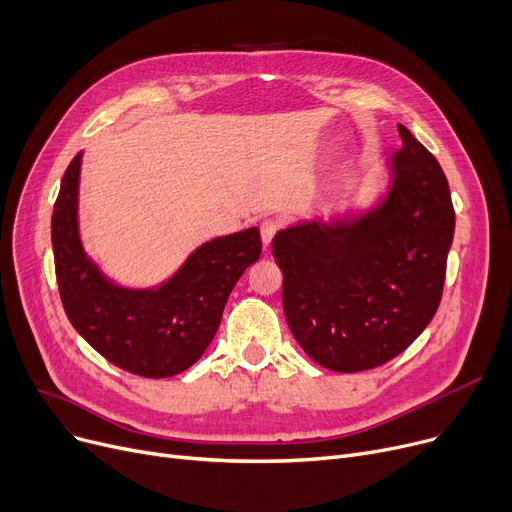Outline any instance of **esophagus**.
<instances>
[{"instance_id":"34e87169","label":"esophagus","mask_w":512,"mask_h":512,"mask_svg":"<svg viewBox=\"0 0 512 512\" xmlns=\"http://www.w3.org/2000/svg\"><path fill=\"white\" fill-rule=\"evenodd\" d=\"M280 230V224L276 220H263L259 226L261 232V240H263V247H270V242L274 240L276 232Z\"/></svg>"}]
</instances>
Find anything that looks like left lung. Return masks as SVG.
Segmentation results:
<instances>
[{
	"label": "left lung",
	"mask_w": 512,
	"mask_h": 512,
	"mask_svg": "<svg viewBox=\"0 0 512 512\" xmlns=\"http://www.w3.org/2000/svg\"><path fill=\"white\" fill-rule=\"evenodd\" d=\"M390 157L388 195L367 211L280 230L292 336L321 367L355 373L388 363L436 315L454 236L448 180L413 134Z\"/></svg>",
	"instance_id": "8db88e82"
}]
</instances>
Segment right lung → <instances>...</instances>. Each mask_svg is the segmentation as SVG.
<instances>
[{
    "label": "right lung",
    "instance_id": "obj_1",
    "mask_svg": "<svg viewBox=\"0 0 512 512\" xmlns=\"http://www.w3.org/2000/svg\"><path fill=\"white\" fill-rule=\"evenodd\" d=\"M78 153L62 178L51 215V245L64 311L74 330L116 367L170 378L199 361L220 328L238 278L261 255L257 228L213 238L157 288L107 280L78 234Z\"/></svg>",
    "mask_w": 512,
    "mask_h": 512
}]
</instances>
